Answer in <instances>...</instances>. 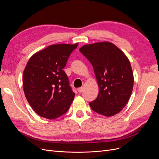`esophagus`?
I'll return each instance as SVG.
<instances>
[{
	"label": "esophagus",
	"mask_w": 159,
	"mask_h": 159,
	"mask_svg": "<svg viewBox=\"0 0 159 159\" xmlns=\"http://www.w3.org/2000/svg\"><path fill=\"white\" fill-rule=\"evenodd\" d=\"M83 90H84V88H80L78 89V91L79 93H81V92H82Z\"/></svg>",
	"instance_id": "34e87169"
}]
</instances>
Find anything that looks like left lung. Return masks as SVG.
Instances as JSON below:
<instances>
[{
  "mask_svg": "<svg viewBox=\"0 0 159 159\" xmlns=\"http://www.w3.org/2000/svg\"><path fill=\"white\" fill-rule=\"evenodd\" d=\"M80 51L92 65L99 88L98 98L89 102L91 108L107 117L119 113L128 102L134 83L127 56L108 42L85 45Z\"/></svg>",
  "mask_w": 159,
  "mask_h": 159,
  "instance_id": "1",
  "label": "left lung"
}]
</instances>
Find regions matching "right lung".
I'll list each match as a JSON object with an SVG mask.
<instances>
[{"mask_svg":"<svg viewBox=\"0 0 159 159\" xmlns=\"http://www.w3.org/2000/svg\"><path fill=\"white\" fill-rule=\"evenodd\" d=\"M75 44H54L34 54L23 74L26 98L42 117L54 119L68 111L75 93L63 69Z\"/></svg>","mask_w":159,"mask_h":159,"instance_id":"add662e5","label":"right lung"}]
</instances>
